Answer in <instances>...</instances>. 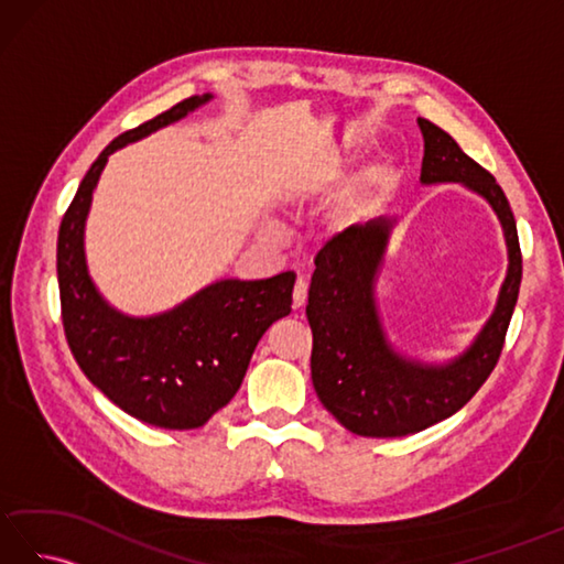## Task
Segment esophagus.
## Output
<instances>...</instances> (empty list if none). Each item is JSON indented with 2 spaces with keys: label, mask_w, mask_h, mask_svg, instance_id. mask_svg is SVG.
<instances>
[{
  "label": "esophagus",
  "mask_w": 564,
  "mask_h": 564,
  "mask_svg": "<svg viewBox=\"0 0 564 564\" xmlns=\"http://www.w3.org/2000/svg\"><path fill=\"white\" fill-rule=\"evenodd\" d=\"M307 301V281L305 279H297L293 285V305L295 307H303Z\"/></svg>",
  "instance_id": "esophagus-1"
}]
</instances>
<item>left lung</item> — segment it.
<instances>
[{"instance_id": "left-lung-1", "label": "left lung", "mask_w": 564, "mask_h": 564, "mask_svg": "<svg viewBox=\"0 0 564 564\" xmlns=\"http://www.w3.org/2000/svg\"><path fill=\"white\" fill-rule=\"evenodd\" d=\"M419 128L424 133L422 182H460L492 203L505 225L509 273L495 315L470 349L448 366L426 368L390 349L376 313L373 279L392 223L378 218L351 225L322 245L305 310L313 329V386L325 410L344 429L368 438L416 434L470 402L505 349L521 289L517 220L497 178L467 158L436 123L419 118Z\"/></svg>"}]
</instances>
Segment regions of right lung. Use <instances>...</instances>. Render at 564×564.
Instances as JSON below:
<instances>
[{"mask_svg":"<svg viewBox=\"0 0 564 564\" xmlns=\"http://www.w3.org/2000/svg\"><path fill=\"white\" fill-rule=\"evenodd\" d=\"M210 97H188L126 130L84 174L57 232V285L69 351L94 386L130 416L160 429H198L242 386L249 358L275 319L291 313L295 275L220 281L160 317L133 319L101 301L84 263V218L109 154Z\"/></svg>","mask_w":564,"mask_h":564,"instance_id":"add662e5","label":"right lung"}]
</instances>
